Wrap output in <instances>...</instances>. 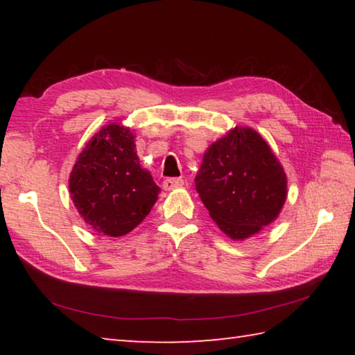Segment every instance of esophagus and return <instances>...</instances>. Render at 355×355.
Returning <instances> with one entry per match:
<instances>
[{"mask_svg": "<svg viewBox=\"0 0 355 355\" xmlns=\"http://www.w3.org/2000/svg\"><path fill=\"white\" fill-rule=\"evenodd\" d=\"M183 180L182 178H166L163 182V188L166 191H172L175 188H180V186H183Z\"/></svg>", "mask_w": 355, "mask_h": 355, "instance_id": "obj_1", "label": "esophagus"}]
</instances>
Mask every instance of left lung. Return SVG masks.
Here are the masks:
<instances>
[{"mask_svg": "<svg viewBox=\"0 0 355 355\" xmlns=\"http://www.w3.org/2000/svg\"><path fill=\"white\" fill-rule=\"evenodd\" d=\"M196 189L220 230L243 241L277 219L286 175L255 130L235 127L203 155Z\"/></svg>", "mask_w": 355, "mask_h": 355, "instance_id": "1", "label": "left lung"}]
</instances>
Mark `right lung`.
<instances>
[{"label":"right lung","instance_id":"1","mask_svg":"<svg viewBox=\"0 0 355 355\" xmlns=\"http://www.w3.org/2000/svg\"><path fill=\"white\" fill-rule=\"evenodd\" d=\"M78 213L95 232L123 236L146 219L159 186L142 169L130 128L110 123L78 155L69 178Z\"/></svg>","mask_w":355,"mask_h":355}]
</instances>
